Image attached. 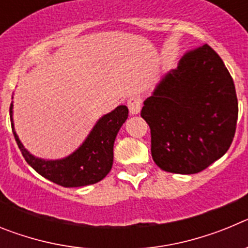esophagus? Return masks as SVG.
I'll return each instance as SVG.
<instances>
[{
    "mask_svg": "<svg viewBox=\"0 0 248 248\" xmlns=\"http://www.w3.org/2000/svg\"><path fill=\"white\" fill-rule=\"evenodd\" d=\"M128 108L130 114H133V115L139 114L140 109H141V99L139 97H131L128 100Z\"/></svg>",
    "mask_w": 248,
    "mask_h": 248,
    "instance_id": "esophagus-1",
    "label": "esophagus"
}]
</instances>
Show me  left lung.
<instances>
[{"mask_svg": "<svg viewBox=\"0 0 248 248\" xmlns=\"http://www.w3.org/2000/svg\"><path fill=\"white\" fill-rule=\"evenodd\" d=\"M237 115L233 80L207 45L186 53L141 109L150 126L153 160L165 171L183 175L202 171L225 155Z\"/></svg>", "mask_w": 248, "mask_h": 248, "instance_id": "obj_1", "label": "left lung"}]
</instances>
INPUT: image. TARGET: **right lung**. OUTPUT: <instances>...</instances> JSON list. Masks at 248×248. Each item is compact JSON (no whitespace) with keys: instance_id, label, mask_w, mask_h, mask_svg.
Here are the masks:
<instances>
[{"instance_id":"add662e5","label":"right lung","mask_w":248,"mask_h":248,"mask_svg":"<svg viewBox=\"0 0 248 248\" xmlns=\"http://www.w3.org/2000/svg\"><path fill=\"white\" fill-rule=\"evenodd\" d=\"M13 99V97H12ZM128 108L119 105L98 119L79 148L62 159L37 157L23 146L13 124V102L10 117L13 135L28 165L54 184L64 187H80L103 180L113 166V148L118 131L128 119Z\"/></svg>"}]
</instances>
